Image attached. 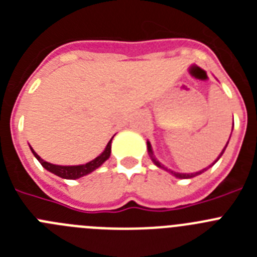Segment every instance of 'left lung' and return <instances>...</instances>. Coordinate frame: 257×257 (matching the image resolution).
<instances>
[{"mask_svg":"<svg viewBox=\"0 0 257 257\" xmlns=\"http://www.w3.org/2000/svg\"><path fill=\"white\" fill-rule=\"evenodd\" d=\"M147 144H148V152H149V154H151V157H152V160H153V162L156 163V165L158 166V167H162V166H161V163L158 162V161H157L156 158H154V157H153V152H152L151 143L148 142V143H147ZM226 145H228V143H226ZM226 145H225V148H226ZM225 148H224V151H225ZM224 151L221 152V154L224 153ZM221 154H220V156H219V158H220V157H221ZM219 158H217L216 161H219ZM216 161H215V162H216ZM215 162H213V163H215ZM213 163H212V165H213ZM212 165H211V166H212ZM211 166H208V167H211ZM208 167H207V169H208ZM207 169H203V170H202V171L194 172V174H179V172H174V171H171V174H174V176H176V178H179V179H189V178H194V176H197V175L202 174V172L206 171V170H207Z\"/></svg>","mask_w":257,"mask_h":257,"instance_id":"obj_1","label":"left lung"}]
</instances>
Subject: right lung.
<instances>
[{"label": "right lung", "instance_id": "obj_1", "mask_svg": "<svg viewBox=\"0 0 257 257\" xmlns=\"http://www.w3.org/2000/svg\"><path fill=\"white\" fill-rule=\"evenodd\" d=\"M112 139L109 140L108 145L105 147V151H104L100 156L96 157V158H95V160H92L91 162L86 163V165H79V166L52 165V163H49V162H46V161L42 160V158H41V157L38 156V154L36 153V152L33 151L32 148H31V151H32V153L35 154L36 158L40 161L41 165L44 166L47 171L58 175V176H60V178H63V179H78V178H81V176H85V175L90 174V172H92L94 170H96L99 166H101L106 160H108L109 156H110V143H112Z\"/></svg>", "mask_w": 257, "mask_h": 257}]
</instances>
